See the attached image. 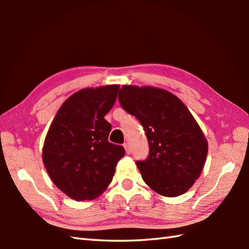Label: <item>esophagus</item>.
I'll return each mask as SVG.
<instances>
[{"mask_svg":"<svg viewBox=\"0 0 249 249\" xmlns=\"http://www.w3.org/2000/svg\"><path fill=\"white\" fill-rule=\"evenodd\" d=\"M124 149H125V152L127 153V154H130V153H131V147H130L128 142H125V143H124Z\"/></svg>","mask_w":249,"mask_h":249,"instance_id":"esophagus-1","label":"esophagus"}]
</instances>
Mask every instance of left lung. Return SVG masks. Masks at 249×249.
Listing matches in <instances>:
<instances>
[{
    "instance_id": "left-lung-1",
    "label": "left lung",
    "mask_w": 249,
    "mask_h": 249,
    "mask_svg": "<svg viewBox=\"0 0 249 249\" xmlns=\"http://www.w3.org/2000/svg\"><path fill=\"white\" fill-rule=\"evenodd\" d=\"M119 102L139 120L149 141V157L136 161L145 184L165 197L186 193L208 155V141L188 108L176 95L153 87L123 86Z\"/></svg>"
}]
</instances>
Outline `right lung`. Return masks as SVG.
Instances as JSON below:
<instances>
[{
  "mask_svg": "<svg viewBox=\"0 0 249 249\" xmlns=\"http://www.w3.org/2000/svg\"><path fill=\"white\" fill-rule=\"evenodd\" d=\"M120 86L87 88L68 97L47 133L43 161L52 182L71 199L93 200L111 183L122 145L110 143L111 124L105 120Z\"/></svg>",
  "mask_w": 249,
  "mask_h": 249,
  "instance_id": "add662e5",
  "label": "right lung"
}]
</instances>
